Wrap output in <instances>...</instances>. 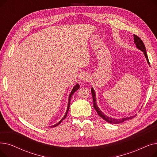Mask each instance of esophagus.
Here are the masks:
<instances>
[{
  "mask_svg": "<svg viewBox=\"0 0 157 157\" xmlns=\"http://www.w3.org/2000/svg\"><path fill=\"white\" fill-rule=\"evenodd\" d=\"M80 79H81V81H88V79H89V76H88V74H87L86 73H83V74H81V76Z\"/></svg>",
  "mask_w": 157,
  "mask_h": 157,
  "instance_id": "obj_1",
  "label": "esophagus"
}]
</instances>
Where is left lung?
I'll use <instances>...</instances> for the list:
<instances>
[{"label": "left lung", "instance_id": "8db88e82", "mask_svg": "<svg viewBox=\"0 0 157 157\" xmlns=\"http://www.w3.org/2000/svg\"><path fill=\"white\" fill-rule=\"evenodd\" d=\"M134 43L136 44V48L138 49H139V50H141V52H143V53L145 56L146 59L147 60V63L150 65L149 60H148V57H147L146 51V47H145V46H144V44L143 42V40L141 39H140L138 36H137L136 35H134ZM91 92H92V98H93V100H94V108L96 110L98 116L101 117L105 121L108 122L109 123H113V124H118V123H122V122L125 121L126 120H130V119H132L135 117V116H132V117H126V118H122L118 119V118H111V117L107 116V115L105 114L99 108H98V107L97 106V102H96V95H95V90H94V88H92Z\"/></svg>", "mask_w": 157, "mask_h": 157}]
</instances>
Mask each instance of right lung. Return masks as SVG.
<instances>
[{
    "label": "right lung",
    "mask_w": 157,
    "mask_h": 157,
    "mask_svg": "<svg viewBox=\"0 0 157 157\" xmlns=\"http://www.w3.org/2000/svg\"><path fill=\"white\" fill-rule=\"evenodd\" d=\"M79 88V84H76L75 86H74V87H73V88H72V91H71V94H69V100H68V104H67V110H66V113H65V115L63 116V117L61 119V120L60 121H59L57 123H56V124H55L54 125H52V126H51V127H56V126H58L59 125L60 123L66 118V117H67V113H68V111H69V107H70V104H71V97H72V95L74 94V93L76 91H77V90H78Z\"/></svg>",
    "instance_id": "add662e5"
}]
</instances>
